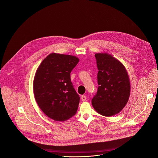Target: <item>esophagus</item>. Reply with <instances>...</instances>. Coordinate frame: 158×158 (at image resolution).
I'll use <instances>...</instances> for the list:
<instances>
[{"instance_id": "34e87169", "label": "esophagus", "mask_w": 158, "mask_h": 158, "mask_svg": "<svg viewBox=\"0 0 158 158\" xmlns=\"http://www.w3.org/2000/svg\"><path fill=\"white\" fill-rule=\"evenodd\" d=\"M81 99H82V101H86V99H87V98H86V96H85L82 95V96H81Z\"/></svg>"}]
</instances>
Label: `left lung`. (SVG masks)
<instances>
[{
  "instance_id": "obj_1",
  "label": "left lung",
  "mask_w": 158,
  "mask_h": 158,
  "mask_svg": "<svg viewBox=\"0 0 158 158\" xmlns=\"http://www.w3.org/2000/svg\"><path fill=\"white\" fill-rule=\"evenodd\" d=\"M98 69V89L92 99L99 114L110 117L118 114L126 106L130 95L131 84L124 65L107 53L95 54Z\"/></svg>"
}]
</instances>
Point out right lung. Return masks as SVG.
Returning <instances> with one entry per match:
<instances>
[{
  "label": "right lung",
  "instance_id": "1",
  "mask_svg": "<svg viewBox=\"0 0 158 158\" xmlns=\"http://www.w3.org/2000/svg\"><path fill=\"white\" fill-rule=\"evenodd\" d=\"M79 58L51 53L37 68L33 82L35 99L44 113L56 121L76 114L80 98L71 80V73Z\"/></svg>",
  "mask_w": 158,
  "mask_h": 158
}]
</instances>
